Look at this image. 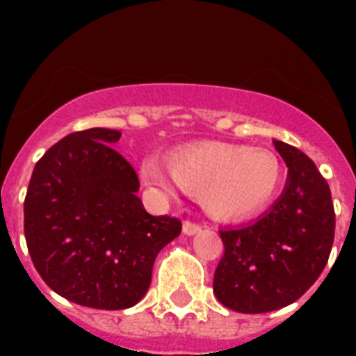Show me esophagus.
<instances>
[{
	"label": "esophagus",
	"mask_w": 356,
	"mask_h": 356,
	"mask_svg": "<svg viewBox=\"0 0 356 356\" xmlns=\"http://www.w3.org/2000/svg\"><path fill=\"white\" fill-rule=\"evenodd\" d=\"M197 232H201V226L197 225V222L188 221V219L184 222V234L185 235H194V234H197Z\"/></svg>",
	"instance_id": "34e87169"
}]
</instances>
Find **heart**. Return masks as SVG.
Segmentation results:
<instances>
[{"mask_svg": "<svg viewBox=\"0 0 356 356\" xmlns=\"http://www.w3.org/2000/svg\"><path fill=\"white\" fill-rule=\"evenodd\" d=\"M171 172L146 162L143 175L163 193L176 184L188 193H200L210 213L226 219L259 212L273 201L284 180V165L269 149L222 143L188 146L172 153Z\"/></svg>", "mask_w": 356, "mask_h": 356, "instance_id": "obj_1", "label": "heart"}]
</instances>
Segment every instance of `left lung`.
Instances as JSON below:
<instances>
[{"mask_svg": "<svg viewBox=\"0 0 356 356\" xmlns=\"http://www.w3.org/2000/svg\"><path fill=\"white\" fill-rule=\"evenodd\" d=\"M275 147L289 168L282 197L251 225L219 229L225 254L213 292L235 312H271L300 300L321 276L333 246L328 184L303 151L282 140Z\"/></svg>", "mask_w": 356, "mask_h": 356, "instance_id": "1", "label": "left lung"}]
</instances>
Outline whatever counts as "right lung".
<instances>
[{"label": "right lung", "mask_w": 356, "mask_h": 356, "mask_svg": "<svg viewBox=\"0 0 356 356\" xmlns=\"http://www.w3.org/2000/svg\"><path fill=\"white\" fill-rule=\"evenodd\" d=\"M121 131L90 128L53 144L24 197V238L40 278L81 307L122 310L146 294L156 254L181 221L151 216L139 176L114 149Z\"/></svg>", "instance_id": "right-lung-1"}]
</instances>
